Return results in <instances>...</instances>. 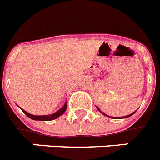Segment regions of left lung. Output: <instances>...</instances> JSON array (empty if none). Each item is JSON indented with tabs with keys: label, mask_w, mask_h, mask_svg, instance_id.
<instances>
[{
	"label": "left lung",
	"mask_w": 160,
	"mask_h": 160,
	"mask_svg": "<svg viewBox=\"0 0 160 160\" xmlns=\"http://www.w3.org/2000/svg\"><path fill=\"white\" fill-rule=\"evenodd\" d=\"M96 108H97V109H98V110H99V111H100V112H101V111H100V109H99V108H98V107H96ZM101 113H102V114H104V115H105V116H107L106 114H104V113H103V112H101ZM134 114V113H132V114H129V115H126V116H124V117H123V118H127V117H129V116H131L132 114ZM108 117H109V116H108ZM111 118H112V119H120V118H117V117H115V118H114V117H111Z\"/></svg>",
	"instance_id": "left-lung-1"
}]
</instances>
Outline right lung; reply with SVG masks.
<instances>
[{
    "label": "right lung",
    "mask_w": 160,
    "mask_h": 160,
    "mask_svg": "<svg viewBox=\"0 0 160 160\" xmlns=\"http://www.w3.org/2000/svg\"><path fill=\"white\" fill-rule=\"evenodd\" d=\"M66 108H67V102H65V105L61 109H59L57 112H55V114H52L51 115H33V114H29L26 111H25L24 109H21V110L24 112V114H26L31 119H34V120H42V121H50V120H53V119H56L58 117H60L61 114H64V112L66 110Z\"/></svg>",
    "instance_id": "add662e5"
}]
</instances>
